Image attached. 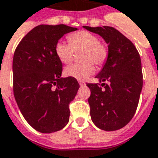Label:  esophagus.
Here are the masks:
<instances>
[{"label": "esophagus", "instance_id": "obj_1", "mask_svg": "<svg viewBox=\"0 0 158 158\" xmlns=\"http://www.w3.org/2000/svg\"><path fill=\"white\" fill-rule=\"evenodd\" d=\"M79 85H81V86H84V85H85V83L84 82V81H79Z\"/></svg>", "mask_w": 158, "mask_h": 158}]
</instances>
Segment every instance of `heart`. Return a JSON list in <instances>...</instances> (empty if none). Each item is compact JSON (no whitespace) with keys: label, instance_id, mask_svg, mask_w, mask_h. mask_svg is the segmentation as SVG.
<instances>
[{"label":"heart","instance_id":"heart-1","mask_svg":"<svg viewBox=\"0 0 158 158\" xmlns=\"http://www.w3.org/2000/svg\"><path fill=\"white\" fill-rule=\"evenodd\" d=\"M69 44L59 41L55 46V52L61 63L69 64L73 60L74 52L81 53L83 63L73 64L65 69L64 73L78 80H84L95 71L93 64L102 67L109 58L108 46L99 42L97 35L86 31H80L68 36Z\"/></svg>","mask_w":158,"mask_h":158}]
</instances>
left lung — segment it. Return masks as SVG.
<instances>
[{"label": "left lung", "mask_w": 158, "mask_h": 158, "mask_svg": "<svg viewBox=\"0 0 158 158\" xmlns=\"http://www.w3.org/2000/svg\"><path fill=\"white\" fill-rule=\"evenodd\" d=\"M84 28L100 35L110 50L108 60L96 76L102 84H87L90 117L98 128L115 131L125 127L136 112L143 86L140 56L133 43L114 27Z\"/></svg>", "instance_id": "left-lung-1"}]
</instances>
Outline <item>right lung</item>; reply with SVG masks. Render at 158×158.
Here are the masks:
<instances>
[{"label": "right lung", "instance_id": "right-lung-1", "mask_svg": "<svg viewBox=\"0 0 158 158\" xmlns=\"http://www.w3.org/2000/svg\"><path fill=\"white\" fill-rule=\"evenodd\" d=\"M76 30L66 25H37L15 49L14 98L25 121L40 133L59 131L69 121V103L79 85L73 78L60 77L62 63L55 46L65 34Z\"/></svg>", "mask_w": 158, "mask_h": 158}]
</instances>
